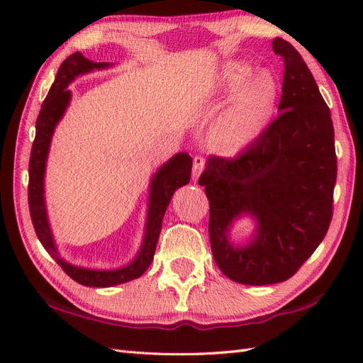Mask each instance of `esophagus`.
<instances>
[{"label": "esophagus", "mask_w": 363, "mask_h": 363, "mask_svg": "<svg viewBox=\"0 0 363 363\" xmlns=\"http://www.w3.org/2000/svg\"><path fill=\"white\" fill-rule=\"evenodd\" d=\"M206 165V159L203 156H195L194 157V168H191V177H194V181H196L199 174L203 173Z\"/></svg>", "instance_id": "esophagus-1"}]
</instances>
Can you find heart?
Segmentation results:
<instances>
[{"mask_svg": "<svg viewBox=\"0 0 363 363\" xmlns=\"http://www.w3.org/2000/svg\"><path fill=\"white\" fill-rule=\"evenodd\" d=\"M254 68L246 62L228 64L221 84L228 94L242 90L235 101L212 128V142L226 151H237L248 145L269 120L277 99V84L272 74L254 78Z\"/></svg>", "mask_w": 363, "mask_h": 363, "instance_id": "obj_1", "label": "heart"}]
</instances>
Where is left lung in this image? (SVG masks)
I'll return each mask as SVG.
<instances>
[{
	"label": "left lung",
	"mask_w": 363,
	"mask_h": 363,
	"mask_svg": "<svg viewBox=\"0 0 363 363\" xmlns=\"http://www.w3.org/2000/svg\"><path fill=\"white\" fill-rule=\"evenodd\" d=\"M284 60L277 117L235 157L209 156L199 177L209 199L213 259L246 285L287 281L325 238L334 213L337 156L330 111L293 45L274 38ZM258 220L248 247L234 249L227 226L238 214Z\"/></svg>",
	"instance_id": "obj_1"
}]
</instances>
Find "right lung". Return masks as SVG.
I'll return each mask as SVG.
<instances>
[{"mask_svg":"<svg viewBox=\"0 0 363 363\" xmlns=\"http://www.w3.org/2000/svg\"><path fill=\"white\" fill-rule=\"evenodd\" d=\"M106 62H91L82 54L73 52L68 56L62 65L59 67L57 76L54 79L52 86L46 95L42 104L40 113L35 121V138L30 150L29 157V184H28V203L30 220L35 229L38 240L43 245V248L48 251L57 265L64 272L81 285L86 287H111L123 282L134 281L140 277L146 268L151 265L154 251H156L159 234L162 229V220L167 207L169 204L174 190L186 186L190 181L191 174V157L186 152L176 154V156L167 162L164 167H160L156 176L151 181V196H150V212H148V225H146V234L142 251L138 252L137 259L125 268L112 269V272H98V269L79 268L67 264L57 256L54 242L51 237V230L48 226L45 212V199H43V174H45V162L48 156V148L51 142V135L54 133L57 121L62 118L70 101V90H67L76 76L82 73L91 72L94 68H104Z\"/></svg>","mask_w":363,"mask_h":363,"instance_id":"1","label":"right lung"}]
</instances>
